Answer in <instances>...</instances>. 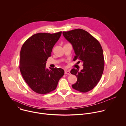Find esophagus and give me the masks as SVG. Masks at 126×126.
Returning <instances> with one entry per match:
<instances>
[{
    "instance_id": "1",
    "label": "esophagus",
    "mask_w": 126,
    "mask_h": 126,
    "mask_svg": "<svg viewBox=\"0 0 126 126\" xmlns=\"http://www.w3.org/2000/svg\"><path fill=\"white\" fill-rule=\"evenodd\" d=\"M65 74H67V75H70V72L69 70H65Z\"/></svg>"
}]
</instances>
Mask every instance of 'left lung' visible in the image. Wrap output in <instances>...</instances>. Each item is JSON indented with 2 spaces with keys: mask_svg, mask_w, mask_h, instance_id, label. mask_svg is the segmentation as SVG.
I'll use <instances>...</instances> for the list:
<instances>
[{
  "mask_svg": "<svg viewBox=\"0 0 126 126\" xmlns=\"http://www.w3.org/2000/svg\"><path fill=\"white\" fill-rule=\"evenodd\" d=\"M64 37L73 46L75 56L74 61L82 62L83 69H72L70 73L75 75L77 81L72 85L80 92L86 93L93 89L99 82L103 73L104 59L99 42L92 35L81 29L63 31Z\"/></svg>",
  "mask_w": 126,
  "mask_h": 126,
  "instance_id": "8db88e82",
  "label": "left lung"
}]
</instances>
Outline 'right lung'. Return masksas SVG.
I'll list each match as a JSON object with an SVG mask.
<instances>
[{
	"instance_id": "obj_1",
	"label": "right lung",
	"mask_w": 126,
	"mask_h": 126,
	"mask_svg": "<svg viewBox=\"0 0 126 126\" xmlns=\"http://www.w3.org/2000/svg\"><path fill=\"white\" fill-rule=\"evenodd\" d=\"M62 32L38 33L33 35L23 44L20 53L19 68L21 75L33 91L40 94L49 93L56 88L64 75L61 68H46V61Z\"/></svg>"
}]
</instances>
